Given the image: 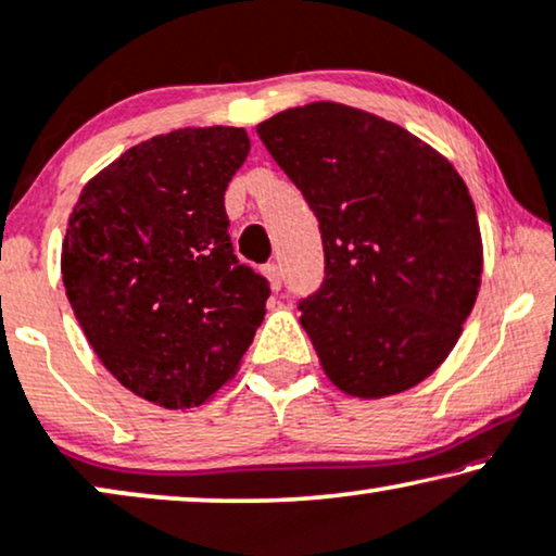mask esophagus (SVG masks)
<instances>
[{
	"label": "esophagus",
	"instance_id": "esophagus-1",
	"mask_svg": "<svg viewBox=\"0 0 556 556\" xmlns=\"http://www.w3.org/2000/svg\"><path fill=\"white\" fill-rule=\"evenodd\" d=\"M264 274H266V279H269L271 290H279V287H282V269H279V264H274V262L264 264Z\"/></svg>",
	"mask_w": 556,
	"mask_h": 556
}]
</instances>
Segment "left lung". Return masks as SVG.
Instances as JSON below:
<instances>
[{
    "label": "left lung",
    "instance_id": "left-lung-1",
    "mask_svg": "<svg viewBox=\"0 0 556 556\" xmlns=\"http://www.w3.org/2000/svg\"><path fill=\"white\" fill-rule=\"evenodd\" d=\"M320 224L325 277L300 323L340 391L379 399L425 381L476 305L483 243L455 167L409 131L343 103L256 127Z\"/></svg>",
    "mask_w": 556,
    "mask_h": 556
}]
</instances>
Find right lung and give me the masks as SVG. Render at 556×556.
<instances>
[{
	"mask_svg": "<svg viewBox=\"0 0 556 556\" xmlns=\"http://www.w3.org/2000/svg\"><path fill=\"white\" fill-rule=\"evenodd\" d=\"M249 154L236 127L131 147L80 190L63 241L65 294L116 381L165 409L201 406L236 374L269 282L228 236L226 188Z\"/></svg>",
	"mask_w": 556,
	"mask_h": 556,
	"instance_id": "1",
	"label": "right lung"
}]
</instances>
